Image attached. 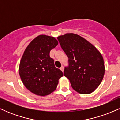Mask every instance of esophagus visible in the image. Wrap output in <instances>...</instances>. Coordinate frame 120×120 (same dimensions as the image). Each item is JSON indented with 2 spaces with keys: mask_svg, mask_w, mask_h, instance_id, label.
<instances>
[{
  "mask_svg": "<svg viewBox=\"0 0 120 120\" xmlns=\"http://www.w3.org/2000/svg\"><path fill=\"white\" fill-rule=\"evenodd\" d=\"M64 67H63V66H61V67L60 68V70H61V71L63 72V71H64Z\"/></svg>",
  "mask_w": 120,
  "mask_h": 120,
  "instance_id": "esophagus-1",
  "label": "esophagus"
}]
</instances>
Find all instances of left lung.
I'll list each match as a JSON object with an SVG mask.
<instances>
[{"mask_svg": "<svg viewBox=\"0 0 120 120\" xmlns=\"http://www.w3.org/2000/svg\"><path fill=\"white\" fill-rule=\"evenodd\" d=\"M57 39L69 59V66L65 68L64 75L75 91L82 94L93 93L100 85L105 73L100 52L77 34H65Z\"/></svg>", "mask_w": 120, "mask_h": 120, "instance_id": "1", "label": "left lung"}]
</instances>
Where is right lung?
<instances>
[{
  "instance_id": "1",
  "label": "right lung",
  "mask_w": 120,
  "mask_h": 120,
  "mask_svg": "<svg viewBox=\"0 0 120 120\" xmlns=\"http://www.w3.org/2000/svg\"><path fill=\"white\" fill-rule=\"evenodd\" d=\"M58 45L54 37L39 35L26 48L19 65V74L24 86L30 92L46 96L54 91L63 72L55 66L49 52Z\"/></svg>"
}]
</instances>
